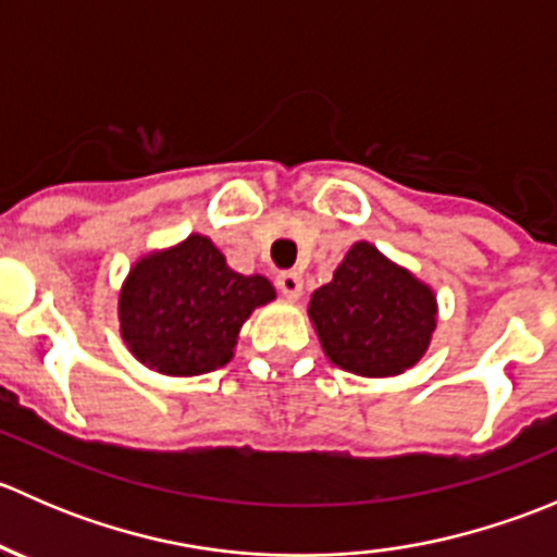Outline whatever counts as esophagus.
I'll use <instances>...</instances> for the list:
<instances>
[{"label":"esophagus","instance_id":"obj_1","mask_svg":"<svg viewBox=\"0 0 557 557\" xmlns=\"http://www.w3.org/2000/svg\"><path fill=\"white\" fill-rule=\"evenodd\" d=\"M277 288L285 299H299L301 290H305V280H301V274L296 272H283L277 277Z\"/></svg>","mask_w":557,"mask_h":557}]
</instances>
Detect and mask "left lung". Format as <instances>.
I'll return each mask as SVG.
<instances>
[{
  "label": "left lung",
  "instance_id": "obj_1",
  "mask_svg": "<svg viewBox=\"0 0 557 557\" xmlns=\"http://www.w3.org/2000/svg\"><path fill=\"white\" fill-rule=\"evenodd\" d=\"M436 312L431 285L369 243L347 250L307 310L329 361L361 377H396L412 369L429 350Z\"/></svg>",
  "mask_w": 557,
  "mask_h": 557
}]
</instances>
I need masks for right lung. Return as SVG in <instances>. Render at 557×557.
<instances>
[{"mask_svg":"<svg viewBox=\"0 0 557 557\" xmlns=\"http://www.w3.org/2000/svg\"><path fill=\"white\" fill-rule=\"evenodd\" d=\"M261 274H239L205 234L139 258L117 296L121 336L139 363L170 377L226 367L239 329L274 301Z\"/></svg>","mask_w":557,"mask_h":557,"instance_id":"1","label":"right lung"}]
</instances>
